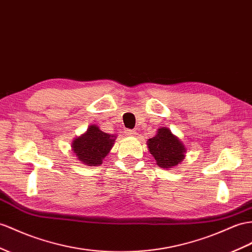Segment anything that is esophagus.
Returning <instances> with one entry per match:
<instances>
[{"label": "esophagus", "mask_w": 252, "mask_h": 252, "mask_svg": "<svg viewBox=\"0 0 252 252\" xmlns=\"http://www.w3.org/2000/svg\"><path fill=\"white\" fill-rule=\"evenodd\" d=\"M125 134L126 136H134V135L136 134V132H135V130H126Z\"/></svg>", "instance_id": "34e87169"}]
</instances>
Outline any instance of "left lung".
Wrapping results in <instances>:
<instances>
[{
    "instance_id": "8db88e82",
    "label": "left lung",
    "mask_w": 252,
    "mask_h": 252,
    "mask_svg": "<svg viewBox=\"0 0 252 252\" xmlns=\"http://www.w3.org/2000/svg\"><path fill=\"white\" fill-rule=\"evenodd\" d=\"M148 149L160 168L169 169L181 164L186 149L183 143L171 133L168 127H159L154 137L148 139Z\"/></svg>"
}]
</instances>
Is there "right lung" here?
Here are the masks:
<instances>
[{
  "label": "right lung",
  "instance_id": "right-lung-1",
  "mask_svg": "<svg viewBox=\"0 0 252 252\" xmlns=\"http://www.w3.org/2000/svg\"><path fill=\"white\" fill-rule=\"evenodd\" d=\"M116 137L102 132L99 126H90L86 133L72 141V150L77 159L87 166H98L111 151Z\"/></svg>",
  "mask_w": 252,
  "mask_h": 252
}]
</instances>
